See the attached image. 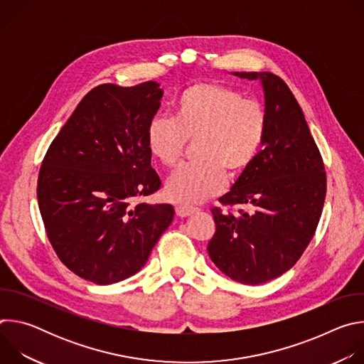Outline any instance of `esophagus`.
I'll use <instances>...</instances> for the list:
<instances>
[{"label": "esophagus", "instance_id": "esophagus-1", "mask_svg": "<svg viewBox=\"0 0 364 364\" xmlns=\"http://www.w3.org/2000/svg\"><path fill=\"white\" fill-rule=\"evenodd\" d=\"M198 209H196V207H187V205H177L176 207V213L177 216L180 218H188L191 216L193 213H196Z\"/></svg>", "mask_w": 364, "mask_h": 364}]
</instances>
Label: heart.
<instances>
[{
    "label": "heart",
    "mask_w": 364,
    "mask_h": 364,
    "mask_svg": "<svg viewBox=\"0 0 364 364\" xmlns=\"http://www.w3.org/2000/svg\"><path fill=\"white\" fill-rule=\"evenodd\" d=\"M268 131L265 108L222 83H197L184 89L174 103V118L157 117L145 132L146 149L166 167L176 166L188 139L198 159L176 170L166 183L168 200L198 204L218 194L225 176L242 174L256 159Z\"/></svg>",
    "instance_id": "b5f03b06"
}]
</instances>
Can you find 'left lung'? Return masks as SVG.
<instances>
[{"label":"left lung","instance_id":"8db88e82","mask_svg":"<svg viewBox=\"0 0 364 364\" xmlns=\"http://www.w3.org/2000/svg\"><path fill=\"white\" fill-rule=\"evenodd\" d=\"M259 82L268 131L255 161L239 176L223 205L212 210L216 232L207 245L213 264L230 279L259 285L291 269L313 239L327 191L324 163L301 107L287 83L271 72H233Z\"/></svg>","mask_w":364,"mask_h":364}]
</instances>
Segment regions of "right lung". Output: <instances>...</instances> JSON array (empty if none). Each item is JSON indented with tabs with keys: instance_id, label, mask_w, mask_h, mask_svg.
<instances>
[{
	"instance_id": "right-lung-1",
	"label": "right lung",
	"mask_w": 364,
	"mask_h": 364,
	"mask_svg": "<svg viewBox=\"0 0 364 364\" xmlns=\"http://www.w3.org/2000/svg\"><path fill=\"white\" fill-rule=\"evenodd\" d=\"M157 82L93 87L50 144L37 181L47 237L77 277L109 285L135 275L171 225V204L138 201L161 187L145 132Z\"/></svg>"
}]
</instances>
